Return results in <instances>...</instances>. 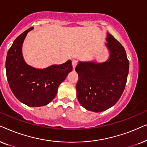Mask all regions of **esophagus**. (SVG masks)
<instances>
[{
  "label": "esophagus",
  "mask_w": 147,
  "mask_h": 147,
  "mask_svg": "<svg viewBox=\"0 0 147 147\" xmlns=\"http://www.w3.org/2000/svg\"><path fill=\"white\" fill-rule=\"evenodd\" d=\"M78 64V61L77 60H72V67L73 68H75L76 66H77Z\"/></svg>",
  "instance_id": "34e87169"
}]
</instances>
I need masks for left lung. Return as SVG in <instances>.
Masks as SVG:
<instances>
[{
    "instance_id": "8db88e82",
    "label": "left lung",
    "mask_w": 147,
    "mask_h": 147,
    "mask_svg": "<svg viewBox=\"0 0 147 147\" xmlns=\"http://www.w3.org/2000/svg\"><path fill=\"white\" fill-rule=\"evenodd\" d=\"M106 46L110 51L107 62H80L75 70L79 75L76 85L77 99L83 107L101 112L118 102L126 86L129 60L122 45L107 33Z\"/></svg>"
}]
</instances>
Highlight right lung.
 I'll return each instance as SVG.
<instances>
[{
    "label": "right lung",
    "instance_id": "add662e5",
    "mask_svg": "<svg viewBox=\"0 0 147 147\" xmlns=\"http://www.w3.org/2000/svg\"><path fill=\"white\" fill-rule=\"evenodd\" d=\"M27 29L15 39L7 52L6 74L8 83L17 99L31 107L44 106L56 95L58 87L72 71L71 60L60 65L37 69L27 64L22 56V44Z\"/></svg>",
    "mask_w": 147,
    "mask_h": 147
}]
</instances>
